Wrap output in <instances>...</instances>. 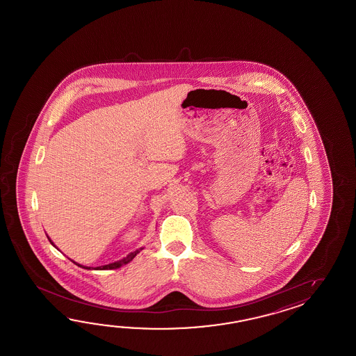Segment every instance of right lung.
I'll list each match as a JSON object with an SVG mask.
<instances>
[{
  "label": "right lung",
  "mask_w": 356,
  "mask_h": 356,
  "mask_svg": "<svg viewBox=\"0 0 356 356\" xmlns=\"http://www.w3.org/2000/svg\"><path fill=\"white\" fill-rule=\"evenodd\" d=\"M47 238H48V241L51 242V244L54 245V247H56L54 245V243L51 241V238L47 235ZM57 248V247H56ZM58 250V248H57ZM144 250V248H140V250H136L135 252H132V253H129V256L127 257L122 258V259H120V261H117V262H113V264H109V265L106 266H100V267H97L95 270H114V268H120L121 266L123 265H127L129 262H131L134 258L136 257L137 253H140L141 250ZM72 261V259H71ZM75 265L79 266V267H83V268H86V270H91V267H88V266H83L80 265V264H77V262H75V261H72Z\"/></svg>",
  "instance_id": "right-lung-1"
}]
</instances>
